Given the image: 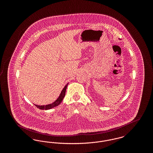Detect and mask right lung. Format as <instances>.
<instances>
[{
	"label": "right lung",
	"instance_id": "add662e5",
	"mask_svg": "<svg viewBox=\"0 0 153 153\" xmlns=\"http://www.w3.org/2000/svg\"><path fill=\"white\" fill-rule=\"evenodd\" d=\"M68 85V83L66 85L65 87L64 88V89H62L59 97L53 103L51 104H48V105H36V104H35V105L39 109H45V110L51 109L52 108H54L56 106H58V105L62 101L64 97L65 96L66 89Z\"/></svg>",
	"mask_w": 153,
	"mask_h": 153
}]
</instances>
